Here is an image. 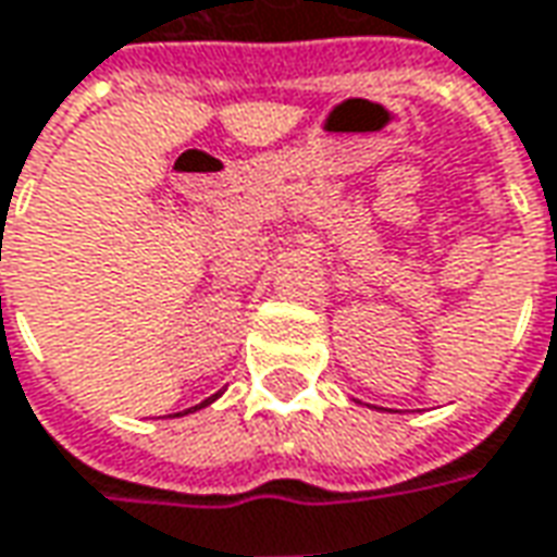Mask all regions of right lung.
<instances>
[{
	"instance_id": "1",
	"label": "right lung",
	"mask_w": 557,
	"mask_h": 557,
	"mask_svg": "<svg viewBox=\"0 0 557 557\" xmlns=\"http://www.w3.org/2000/svg\"><path fill=\"white\" fill-rule=\"evenodd\" d=\"M220 395H223V389H220V392H214V395H211V398H205V401H201V405H196V408L183 410V417H186V413H196V410H201V408H208V405H214V401H218ZM177 417H181V413H177Z\"/></svg>"
}]
</instances>
